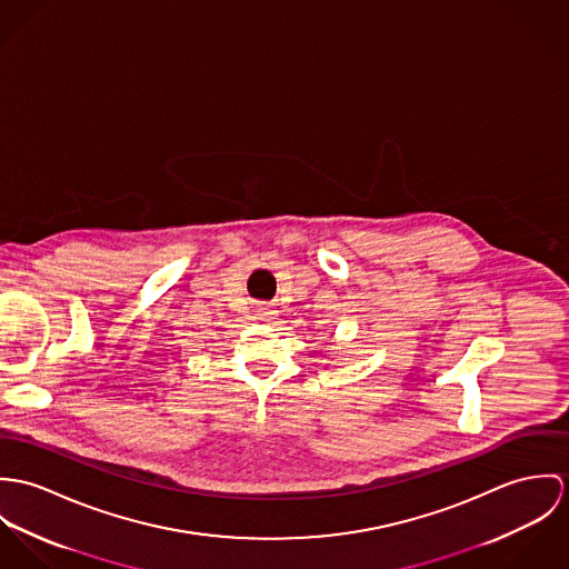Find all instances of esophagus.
<instances>
[{
	"instance_id": "1",
	"label": "esophagus",
	"mask_w": 569,
	"mask_h": 569,
	"mask_svg": "<svg viewBox=\"0 0 569 569\" xmlns=\"http://www.w3.org/2000/svg\"><path fill=\"white\" fill-rule=\"evenodd\" d=\"M257 316H259V318H266V315H263V312H259V315Z\"/></svg>"
}]
</instances>
